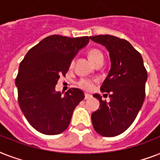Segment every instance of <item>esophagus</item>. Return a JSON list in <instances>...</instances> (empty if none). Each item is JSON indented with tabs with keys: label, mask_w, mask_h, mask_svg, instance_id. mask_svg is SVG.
Here are the masks:
<instances>
[{
	"label": "esophagus",
	"mask_w": 160,
	"mask_h": 160,
	"mask_svg": "<svg viewBox=\"0 0 160 160\" xmlns=\"http://www.w3.org/2000/svg\"><path fill=\"white\" fill-rule=\"evenodd\" d=\"M90 98H91V95H90V94H85V100H88V99H90Z\"/></svg>",
	"instance_id": "1"
}]
</instances>
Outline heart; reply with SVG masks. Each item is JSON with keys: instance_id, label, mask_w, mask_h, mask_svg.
Instances as JSON below:
<instances>
[{"instance_id": "obj_1", "label": "heart", "mask_w": 160, "mask_h": 160, "mask_svg": "<svg viewBox=\"0 0 160 160\" xmlns=\"http://www.w3.org/2000/svg\"><path fill=\"white\" fill-rule=\"evenodd\" d=\"M100 56H103L101 52L100 51H98V50H90L89 52H88V57L90 59V60L92 63L95 62V60L99 58ZM73 65V63H71V65ZM78 85L80 86L81 89L85 90H90L93 88V81L90 80H87V79H82V80H80L78 83Z\"/></svg>"}]
</instances>
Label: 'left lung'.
I'll return each instance as SVG.
<instances>
[{"label": "left lung", "instance_id": "8db88e82", "mask_svg": "<svg viewBox=\"0 0 160 160\" xmlns=\"http://www.w3.org/2000/svg\"><path fill=\"white\" fill-rule=\"evenodd\" d=\"M90 38L107 49L111 63L100 86L101 92L109 94V102L102 100L99 94L93 95L100 103V108L91 114L93 127L102 136H117L131 125L141 109L147 71L141 55L129 41L110 35Z\"/></svg>", "mask_w": 160, "mask_h": 160}]
</instances>
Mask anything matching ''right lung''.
<instances>
[{
	"label": "right lung",
	"mask_w": 160,
	"mask_h": 160,
	"mask_svg": "<svg viewBox=\"0 0 160 160\" xmlns=\"http://www.w3.org/2000/svg\"><path fill=\"white\" fill-rule=\"evenodd\" d=\"M89 41L88 36H50L32 47L20 64L16 79L19 105L37 131L54 135L69 126L74 109L85 95L77 88H71L62 95L55 90V85Z\"/></svg>",
	"instance_id": "obj_1"
}]
</instances>
